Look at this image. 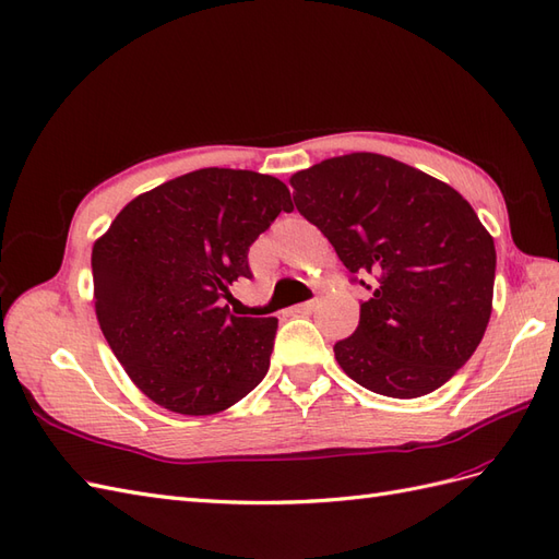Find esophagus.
Returning <instances> with one entry per match:
<instances>
[{
    "label": "esophagus",
    "instance_id": "obj_1",
    "mask_svg": "<svg viewBox=\"0 0 559 559\" xmlns=\"http://www.w3.org/2000/svg\"><path fill=\"white\" fill-rule=\"evenodd\" d=\"M320 306V300H308V304H300V306H296L294 308V312L296 314H310V312H314V308Z\"/></svg>",
    "mask_w": 559,
    "mask_h": 559
}]
</instances>
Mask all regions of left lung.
Instances as JSON below:
<instances>
[{"label":"left lung","mask_w":559,"mask_h":559,"mask_svg":"<svg viewBox=\"0 0 559 559\" xmlns=\"http://www.w3.org/2000/svg\"><path fill=\"white\" fill-rule=\"evenodd\" d=\"M292 188L300 216L373 292L355 334L334 345L341 369L397 400L444 385L491 317L496 249L473 206L442 180L373 153L324 159L294 174Z\"/></svg>","instance_id":"1"}]
</instances>
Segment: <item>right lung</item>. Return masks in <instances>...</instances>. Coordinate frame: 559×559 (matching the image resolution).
I'll list each match as a JSON object with an SVG mask.
<instances>
[{
  "label": "right lung",
  "mask_w": 559,
  "mask_h": 559,
  "mask_svg": "<svg viewBox=\"0 0 559 559\" xmlns=\"http://www.w3.org/2000/svg\"><path fill=\"white\" fill-rule=\"evenodd\" d=\"M280 178L200 169L131 200L92 251L94 304L129 379L164 409L209 416L263 381L277 317H237L225 300L251 280L249 247L280 211Z\"/></svg>",
  "instance_id": "obj_1"
}]
</instances>
